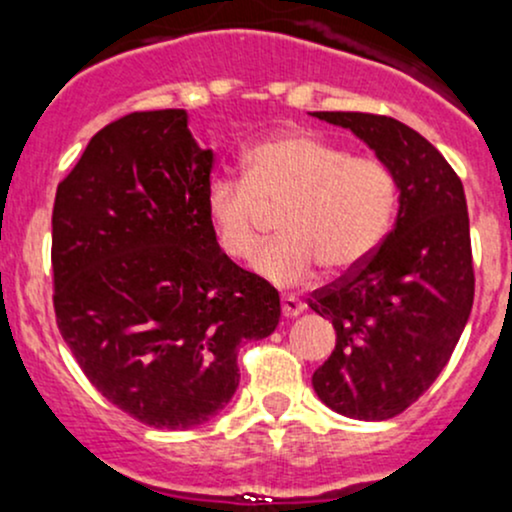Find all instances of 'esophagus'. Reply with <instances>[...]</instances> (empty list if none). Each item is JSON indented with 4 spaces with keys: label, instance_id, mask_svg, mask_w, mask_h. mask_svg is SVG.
Wrapping results in <instances>:
<instances>
[{
    "label": "esophagus",
    "instance_id": "34e87169",
    "mask_svg": "<svg viewBox=\"0 0 512 512\" xmlns=\"http://www.w3.org/2000/svg\"><path fill=\"white\" fill-rule=\"evenodd\" d=\"M282 313L286 318H296L303 313V303L294 296H282Z\"/></svg>",
    "mask_w": 512,
    "mask_h": 512
}]
</instances>
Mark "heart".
<instances>
[{
    "mask_svg": "<svg viewBox=\"0 0 512 512\" xmlns=\"http://www.w3.org/2000/svg\"><path fill=\"white\" fill-rule=\"evenodd\" d=\"M245 179H213L206 216L216 243L233 260L260 245L267 209L279 213L277 243L257 255L255 272L277 286L303 284L318 262L333 274L362 265L381 243L396 211V182L384 162L350 157L306 131H282L252 145Z\"/></svg>",
    "mask_w": 512,
    "mask_h": 512,
    "instance_id": "1",
    "label": "heart"
}]
</instances>
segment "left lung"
<instances>
[{"instance_id":"left-lung-1","label":"left lung","mask_w":512,"mask_h":512,"mask_svg":"<svg viewBox=\"0 0 512 512\" xmlns=\"http://www.w3.org/2000/svg\"><path fill=\"white\" fill-rule=\"evenodd\" d=\"M374 150L398 189L393 230L340 284L308 301L338 333L313 389L335 413L389 420L430 389L452 357L474 303L462 179L435 145L389 116L313 111Z\"/></svg>"}]
</instances>
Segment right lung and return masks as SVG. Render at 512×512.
I'll list each match as a JSON object with an SVG mask.
<instances>
[{
  "label": "right lung",
  "mask_w": 512,
  "mask_h": 512,
  "mask_svg": "<svg viewBox=\"0 0 512 512\" xmlns=\"http://www.w3.org/2000/svg\"><path fill=\"white\" fill-rule=\"evenodd\" d=\"M187 121L162 109L104 126L53 206L60 333L101 396L160 430L221 413L240 384V345L282 316L277 289L216 243L213 150Z\"/></svg>",
  "instance_id": "right-lung-1"
}]
</instances>
